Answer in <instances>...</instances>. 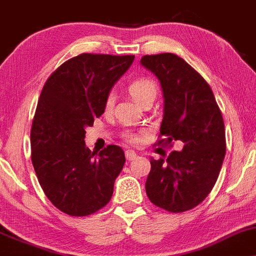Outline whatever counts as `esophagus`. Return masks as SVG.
<instances>
[{"mask_svg": "<svg viewBox=\"0 0 256 256\" xmlns=\"http://www.w3.org/2000/svg\"><path fill=\"white\" fill-rule=\"evenodd\" d=\"M125 156H126V160H128V161H131V160H134V158H137V154L134 152V150H126Z\"/></svg>", "mask_w": 256, "mask_h": 256, "instance_id": "obj_1", "label": "esophagus"}]
</instances>
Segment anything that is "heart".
Masks as SVG:
<instances>
[{"label": "heart", "instance_id": "b5f03b06", "mask_svg": "<svg viewBox=\"0 0 256 256\" xmlns=\"http://www.w3.org/2000/svg\"><path fill=\"white\" fill-rule=\"evenodd\" d=\"M128 92H130L134 100L140 104L142 102L148 100V98H155L156 93H158V88H156V84L152 81V80L140 78L134 80V81L130 83V86H128ZM114 98L116 96L113 93H110L107 95L106 101H104V110H110L113 108ZM128 140H130L131 143H138V142H140V138L137 136H130L128 137Z\"/></svg>", "mask_w": 256, "mask_h": 256}]
</instances>
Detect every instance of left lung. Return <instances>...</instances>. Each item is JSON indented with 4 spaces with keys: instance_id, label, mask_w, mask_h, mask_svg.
<instances>
[{
    "instance_id": "8db88e82",
    "label": "left lung",
    "mask_w": 256,
    "mask_h": 256,
    "mask_svg": "<svg viewBox=\"0 0 256 256\" xmlns=\"http://www.w3.org/2000/svg\"><path fill=\"white\" fill-rule=\"evenodd\" d=\"M140 64L158 78L163 94V119L158 144L181 140V152L167 160L152 158L146 190L154 205L184 212L204 200L216 184L224 156L226 130L210 86L174 54L142 57Z\"/></svg>"
}]
</instances>
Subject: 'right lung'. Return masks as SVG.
Returning <instances> with one entry per match:
<instances>
[{"mask_svg": "<svg viewBox=\"0 0 256 256\" xmlns=\"http://www.w3.org/2000/svg\"><path fill=\"white\" fill-rule=\"evenodd\" d=\"M134 56L82 54L46 81L30 130L32 163L39 184L58 210L94 214L110 202L125 163L118 146L96 152L84 143L86 128L104 112V101Z\"/></svg>", "mask_w": 256, "mask_h": 256, "instance_id": "obj_1", "label": "right lung"}]
</instances>
